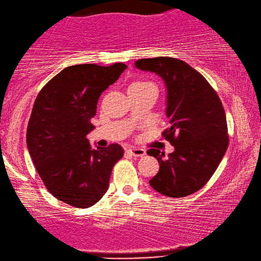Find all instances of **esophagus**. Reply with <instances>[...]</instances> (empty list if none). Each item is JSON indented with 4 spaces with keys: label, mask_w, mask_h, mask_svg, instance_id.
Instances as JSON below:
<instances>
[{
    "label": "esophagus",
    "mask_w": 261,
    "mask_h": 261,
    "mask_svg": "<svg viewBox=\"0 0 261 261\" xmlns=\"http://www.w3.org/2000/svg\"><path fill=\"white\" fill-rule=\"evenodd\" d=\"M128 152L132 154L133 156H137V158H142V156H144L145 154H146V151L144 150V148H138V147L129 148Z\"/></svg>",
    "instance_id": "34e87169"
}]
</instances>
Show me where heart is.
Listing matches in <instances>:
<instances>
[{
    "instance_id": "obj_1",
    "label": "heart",
    "mask_w": 261,
    "mask_h": 261,
    "mask_svg": "<svg viewBox=\"0 0 261 261\" xmlns=\"http://www.w3.org/2000/svg\"><path fill=\"white\" fill-rule=\"evenodd\" d=\"M147 86H154V84L148 81H136L133 83L130 87H147Z\"/></svg>"
}]
</instances>
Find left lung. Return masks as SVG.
I'll use <instances>...</instances> for the list:
<instances>
[{
  "label": "left lung",
  "mask_w": 261,
  "mask_h": 261,
  "mask_svg": "<svg viewBox=\"0 0 261 261\" xmlns=\"http://www.w3.org/2000/svg\"><path fill=\"white\" fill-rule=\"evenodd\" d=\"M142 71L161 76L167 87L170 126L162 136L174 146L164 153L151 148L159 172L151 187L168 197H185L203 188L214 174L228 146L224 108L207 80L184 61L173 57L143 58L135 62Z\"/></svg>",
  "instance_id": "left-lung-1"
}]
</instances>
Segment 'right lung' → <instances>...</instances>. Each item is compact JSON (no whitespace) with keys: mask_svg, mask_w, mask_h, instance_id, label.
<instances>
[{"mask_svg":"<svg viewBox=\"0 0 261 261\" xmlns=\"http://www.w3.org/2000/svg\"><path fill=\"white\" fill-rule=\"evenodd\" d=\"M126 68L124 63L65 67L35 100L27 127L29 154L49 193L77 208L98 203L124 155L119 144L93 150L87 135L94 128L91 118L101 93Z\"/></svg>","mask_w":261,"mask_h":261,"instance_id":"1","label":"right lung"}]
</instances>
